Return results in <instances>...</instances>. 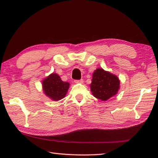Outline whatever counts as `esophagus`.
<instances>
[{"label": "esophagus", "instance_id": "1", "mask_svg": "<svg viewBox=\"0 0 158 158\" xmlns=\"http://www.w3.org/2000/svg\"><path fill=\"white\" fill-rule=\"evenodd\" d=\"M74 82H75V83H82L83 82V79H79V80L75 79V81H74Z\"/></svg>", "mask_w": 158, "mask_h": 158}]
</instances>
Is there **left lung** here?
Here are the masks:
<instances>
[{
  "label": "left lung",
  "instance_id": "obj_1",
  "mask_svg": "<svg viewBox=\"0 0 158 158\" xmlns=\"http://www.w3.org/2000/svg\"><path fill=\"white\" fill-rule=\"evenodd\" d=\"M90 88L96 98L106 100L117 94L119 88V80L113 74L98 69L93 73Z\"/></svg>",
  "mask_w": 158,
  "mask_h": 158
}]
</instances>
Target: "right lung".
Instances as JSON below:
<instances>
[{
  "label": "right lung",
  "instance_id": "1",
  "mask_svg": "<svg viewBox=\"0 0 158 158\" xmlns=\"http://www.w3.org/2000/svg\"><path fill=\"white\" fill-rule=\"evenodd\" d=\"M69 83L61 80L60 76L53 73L43 81V88L45 94L53 100H59L65 96Z\"/></svg>",
  "mask_w": 158,
  "mask_h": 158
}]
</instances>
